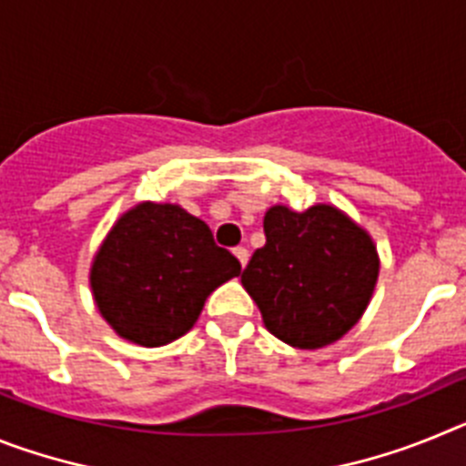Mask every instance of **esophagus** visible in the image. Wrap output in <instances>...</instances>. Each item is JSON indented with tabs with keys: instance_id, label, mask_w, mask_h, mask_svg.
Wrapping results in <instances>:
<instances>
[{
	"instance_id": "1",
	"label": "esophagus",
	"mask_w": 466,
	"mask_h": 466,
	"mask_svg": "<svg viewBox=\"0 0 466 466\" xmlns=\"http://www.w3.org/2000/svg\"><path fill=\"white\" fill-rule=\"evenodd\" d=\"M233 254H236V257H238V261H240L242 268H245L247 261H249V252H247L245 247H236V249H233Z\"/></svg>"
}]
</instances>
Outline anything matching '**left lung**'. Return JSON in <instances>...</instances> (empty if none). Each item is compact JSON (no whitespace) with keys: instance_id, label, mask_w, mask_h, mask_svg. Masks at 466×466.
<instances>
[{"instance_id":"obj_1","label":"left lung","mask_w":466,"mask_h":466,"mask_svg":"<svg viewBox=\"0 0 466 466\" xmlns=\"http://www.w3.org/2000/svg\"><path fill=\"white\" fill-rule=\"evenodd\" d=\"M266 245L242 270L263 324L291 348L317 350L343 339L376 289V245L333 205L294 212L273 205L263 217Z\"/></svg>"}]
</instances>
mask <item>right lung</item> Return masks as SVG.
<instances>
[{
  "instance_id": "right-lung-1",
  "label": "right lung",
  "mask_w": 466,
  "mask_h": 466,
  "mask_svg": "<svg viewBox=\"0 0 466 466\" xmlns=\"http://www.w3.org/2000/svg\"><path fill=\"white\" fill-rule=\"evenodd\" d=\"M240 270L205 221L179 205L139 203L106 233L90 287L121 339L158 348L191 331L205 299Z\"/></svg>"
}]
</instances>
